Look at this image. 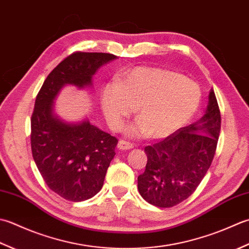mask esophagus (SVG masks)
I'll use <instances>...</instances> for the list:
<instances>
[{
  "label": "esophagus",
  "instance_id": "esophagus-1",
  "mask_svg": "<svg viewBox=\"0 0 249 249\" xmlns=\"http://www.w3.org/2000/svg\"><path fill=\"white\" fill-rule=\"evenodd\" d=\"M117 147H118V149H121V150H129V149L133 148L134 145L132 144V143H129V142H126V141L120 140Z\"/></svg>",
  "mask_w": 249,
  "mask_h": 249
}]
</instances>
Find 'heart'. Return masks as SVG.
<instances>
[{"label": "heart", "instance_id": "1", "mask_svg": "<svg viewBox=\"0 0 249 249\" xmlns=\"http://www.w3.org/2000/svg\"><path fill=\"white\" fill-rule=\"evenodd\" d=\"M202 90L194 80L169 69L138 67L126 71L117 84L106 86L102 108L108 124L120 129L136 109L131 136L164 139L186 125L200 107Z\"/></svg>", "mask_w": 249, "mask_h": 249}]
</instances>
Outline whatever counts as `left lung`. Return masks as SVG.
Returning <instances> with one entry per match:
<instances>
[{"mask_svg": "<svg viewBox=\"0 0 249 249\" xmlns=\"http://www.w3.org/2000/svg\"><path fill=\"white\" fill-rule=\"evenodd\" d=\"M220 128L219 106L212 90L206 114L200 121L145 147L146 169L138 177L143 199L161 209L173 207L188 199L210 169Z\"/></svg>", "mask_w": 249, "mask_h": 249, "instance_id": "left-lung-1", "label": "left lung"}]
</instances>
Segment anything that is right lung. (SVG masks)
I'll return each instance as SVG.
<instances>
[{
  "mask_svg": "<svg viewBox=\"0 0 249 249\" xmlns=\"http://www.w3.org/2000/svg\"><path fill=\"white\" fill-rule=\"evenodd\" d=\"M114 59L104 53H71L47 76L36 95L31 117L33 159L49 189L65 200L80 202L98 194L118 140L89 121H61L53 111V100L67 84L90 86L96 70Z\"/></svg>",
  "mask_w": 249,
  "mask_h": 249,
  "instance_id": "obj_1",
  "label": "right lung"
}]
</instances>
